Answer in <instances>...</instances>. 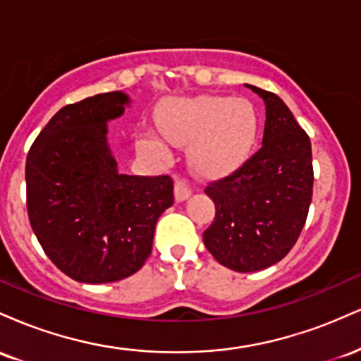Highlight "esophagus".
I'll return each mask as SVG.
<instances>
[{"label": "esophagus", "mask_w": 361, "mask_h": 361, "mask_svg": "<svg viewBox=\"0 0 361 361\" xmlns=\"http://www.w3.org/2000/svg\"><path fill=\"white\" fill-rule=\"evenodd\" d=\"M192 195V188H190L188 181L186 180H176L175 181V198L176 202H185L186 198Z\"/></svg>", "instance_id": "34e87169"}]
</instances>
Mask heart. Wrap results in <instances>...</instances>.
I'll list each match as a JSON object with an SVG mask.
<instances>
[{
  "mask_svg": "<svg viewBox=\"0 0 361 361\" xmlns=\"http://www.w3.org/2000/svg\"><path fill=\"white\" fill-rule=\"evenodd\" d=\"M157 123L169 142L190 146V164L204 178H224L241 169L259 139V114L247 98H173L161 105ZM142 146L164 151L163 140L152 134L142 139Z\"/></svg>",
  "mask_w": 361,
  "mask_h": 361,
  "instance_id": "1",
  "label": "heart"
}]
</instances>
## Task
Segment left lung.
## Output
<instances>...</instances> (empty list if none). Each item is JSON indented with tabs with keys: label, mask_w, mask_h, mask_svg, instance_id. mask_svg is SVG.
<instances>
[{
	"label": "left lung",
	"mask_w": 361,
	"mask_h": 361,
	"mask_svg": "<svg viewBox=\"0 0 361 361\" xmlns=\"http://www.w3.org/2000/svg\"><path fill=\"white\" fill-rule=\"evenodd\" d=\"M247 88L267 106L263 147L205 188L215 219L204 244L219 263L239 273L264 270L288 255L307 219L314 183L309 135L280 97Z\"/></svg>",
	"instance_id": "1"
}]
</instances>
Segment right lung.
<instances>
[{"label":"right lung","mask_w":361,"mask_h":361,"mask_svg":"<svg viewBox=\"0 0 361 361\" xmlns=\"http://www.w3.org/2000/svg\"><path fill=\"white\" fill-rule=\"evenodd\" d=\"M128 105L122 91L66 105L27 156L32 229L52 263L81 283H110L139 271L157 219L175 200L168 175L118 173L106 123Z\"/></svg>","instance_id":"1"}]
</instances>
